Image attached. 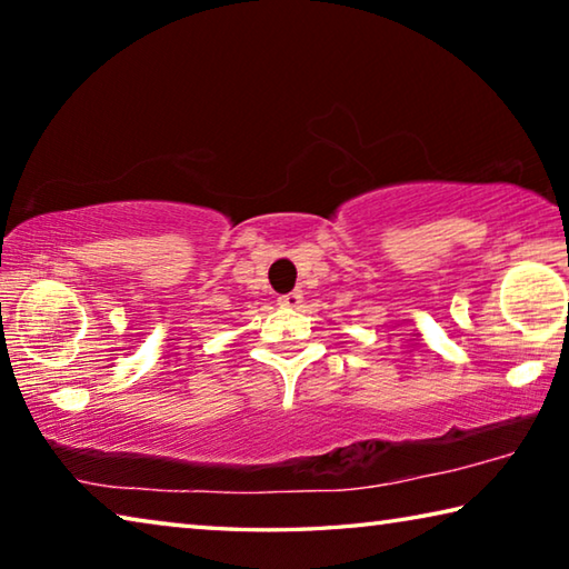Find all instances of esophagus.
Here are the masks:
<instances>
[{
	"label": "esophagus",
	"instance_id": "obj_1",
	"mask_svg": "<svg viewBox=\"0 0 569 569\" xmlns=\"http://www.w3.org/2000/svg\"><path fill=\"white\" fill-rule=\"evenodd\" d=\"M301 301H303V293L301 291H291V293L278 296V303H281L283 308H296Z\"/></svg>",
	"mask_w": 569,
	"mask_h": 569
}]
</instances>
